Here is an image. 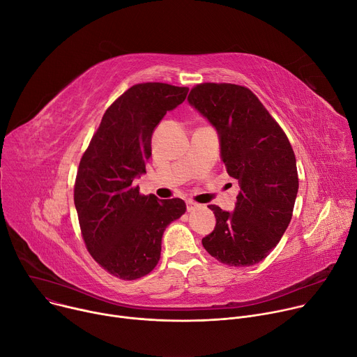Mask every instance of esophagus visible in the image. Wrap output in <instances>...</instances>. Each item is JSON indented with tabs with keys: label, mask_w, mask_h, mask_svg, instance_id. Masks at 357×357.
<instances>
[{
	"label": "esophagus",
	"mask_w": 357,
	"mask_h": 357,
	"mask_svg": "<svg viewBox=\"0 0 357 357\" xmlns=\"http://www.w3.org/2000/svg\"><path fill=\"white\" fill-rule=\"evenodd\" d=\"M199 207H200L199 204H195V203H192V202H187V211H188V213L195 211Z\"/></svg>",
	"instance_id": "34e87169"
}]
</instances>
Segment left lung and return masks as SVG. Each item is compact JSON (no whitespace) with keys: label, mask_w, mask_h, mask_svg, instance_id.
<instances>
[{"label":"left lung","mask_w":357,"mask_h":357,"mask_svg":"<svg viewBox=\"0 0 357 357\" xmlns=\"http://www.w3.org/2000/svg\"><path fill=\"white\" fill-rule=\"evenodd\" d=\"M187 100L215 129L221 162L240 185L234 211L208 206L217 224L203 247L222 264L255 265L280 243L292 218L299 187L292 146L244 86L202 84Z\"/></svg>","instance_id":"8db88e82"}]
</instances>
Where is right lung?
<instances>
[{
  "label": "right lung",
  "instance_id": "right-lung-1",
  "mask_svg": "<svg viewBox=\"0 0 357 357\" xmlns=\"http://www.w3.org/2000/svg\"><path fill=\"white\" fill-rule=\"evenodd\" d=\"M187 93L188 88L158 82L132 86L105 112L79 163L73 200L85 244L121 280L154 269L167 225L185 213L183 200L140 195L133 181L146 173L154 129Z\"/></svg>",
  "mask_w": 357,
  "mask_h": 357
}]
</instances>
